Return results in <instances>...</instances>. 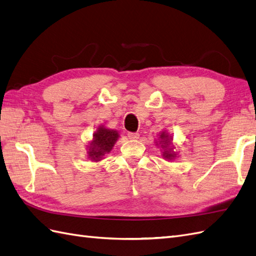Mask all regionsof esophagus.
I'll return each instance as SVG.
<instances>
[{
	"instance_id": "obj_1",
	"label": "esophagus",
	"mask_w": 256,
	"mask_h": 256,
	"mask_svg": "<svg viewBox=\"0 0 256 256\" xmlns=\"http://www.w3.org/2000/svg\"><path fill=\"white\" fill-rule=\"evenodd\" d=\"M128 137L130 140H137L140 137L138 133H133V132H128Z\"/></svg>"
}]
</instances>
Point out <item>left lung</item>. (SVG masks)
<instances>
[{
	"instance_id": "8db88e82",
	"label": "left lung",
	"mask_w": 256,
	"mask_h": 256,
	"mask_svg": "<svg viewBox=\"0 0 256 256\" xmlns=\"http://www.w3.org/2000/svg\"><path fill=\"white\" fill-rule=\"evenodd\" d=\"M160 138H161L163 142H164V144H166V145H168V135H166V134L162 133V134H161V136H160ZM163 154H164V156H166V159H172L173 156H175V154H172V152H164Z\"/></svg>"
}]
</instances>
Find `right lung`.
<instances>
[{
  "label": "right lung",
  "mask_w": 256,
  "mask_h": 256,
  "mask_svg": "<svg viewBox=\"0 0 256 256\" xmlns=\"http://www.w3.org/2000/svg\"><path fill=\"white\" fill-rule=\"evenodd\" d=\"M118 137L119 134L114 130L104 128H98L97 132L94 133V138L90 144V150L88 152L90 158L94 161H100L104 154L112 149Z\"/></svg>",
  "instance_id": "right-lung-1"
}]
</instances>
